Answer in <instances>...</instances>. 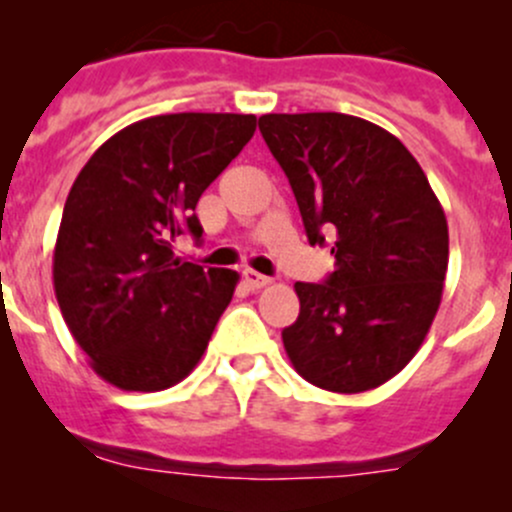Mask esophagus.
Wrapping results in <instances>:
<instances>
[{
	"label": "esophagus",
	"instance_id": "34e87169",
	"mask_svg": "<svg viewBox=\"0 0 512 512\" xmlns=\"http://www.w3.org/2000/svg\"><path fill=\"white\" fill-rule=\"evenodd\" d=\"M242 277H245V285L250 289H262V287L270 285V277L260 275V272H255V270H245L242 272Z\"/></svg>",
	"mask_w": 512,
	"mask_h": 512
}]
</instances>
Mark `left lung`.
<instances>
[{
  "label": "left lung",
  "mask_w": 512,
  "mask_h": 512,
  "mask_svg": "<svg viewBox=\"0 0 512 512\" xmlns=\"http://www.w3.org/2000/svg\"><path fill=\"white\" fill-rule=\"evenodd\" d=\"M260 133L285 170L309 245L334 235V272L297 282L282 332L294 371L337 394L386 384L431 329L448 270V223L418 160L347 113H267Z\"/></svg>",
  "instance_id": "1"
}]
</instances>
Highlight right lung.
Instances as JSON below:
<instances>
[{"mask_svg": "<svg viewBox=\"0 0 512 512\" xmlns=\"http://www.w3.org/2000/svg\"><path fill=\"white\" fill-rule=\"evenodd\" d=\"M252 113H165L108 138L66 198L54 292L91 369L123 391H163L208 349L240 275L175 257L203 190L255 133Z\"/></svg>", "mask_w": 512, "mask_h": 512, "instance_id": "add662e5", "label": "right lung"}]
</instances>
